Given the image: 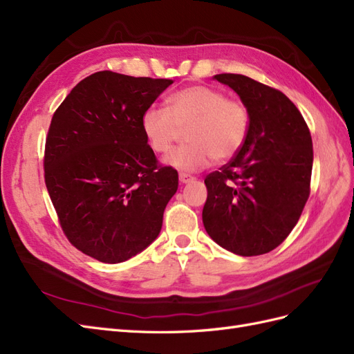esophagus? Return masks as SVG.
Returning <instances> with one entry per match:
<instances>
[{
    "label": "esophagus",
    "mask_w": 354,
    "mask_h": 354,
    "mask_svg": "<svg viewBox=\"0 0 354 354\" xmlns=\"http://www.w3.org/2000/svg\"><path fill=\"white\" fill-rule=\"evenodd\" d=\"M178 178H180V183H183V185L190 183V181H194V180H195V177H194V176L186 174V173H180V174H178Z\"/></svg>",
    "instance_id": "obj_1"
}]
</instances>
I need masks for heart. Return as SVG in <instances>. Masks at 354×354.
<instances>
[{
  "label": "heart",
  "instance_id": "obj_1",
  "mask_svg": "<svg viewBox=\"0 0 354 354\" xmlns=\"http://www.w3.org/2000/svg\"><path fill=\"white\" fill-rule=\"evenodd\" d=\"M248 127L250 113L243 101L204 84L178 89L167 98V110L149 107L141 116L142 133L159 155L168 153L186 131V145L165 159L181 171L203 169L212 159H231L244 146Z\"/></svg>",
  "mask_w": 354,
  "mask_h": 354
}]
</instances>
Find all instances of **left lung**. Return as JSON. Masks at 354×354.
<instances>
[{"instance_id": "left-lung-1", "label": "left lung", "mask_w": 354, "mask_h": 354, "mask_svg": "<svg viewBox=\"0 0 354 354\" xmlns=\"http://www.w3.org/2000/svg\"><path fill=\"white\" fill-rule=\"evenodd\" d=\"M250 113L241 150L204 183L203 222L226 250L259 256L279 247L310 196L313 141L307 122L279 89L243 74H217Z\"/></svg>"}]
</instances>
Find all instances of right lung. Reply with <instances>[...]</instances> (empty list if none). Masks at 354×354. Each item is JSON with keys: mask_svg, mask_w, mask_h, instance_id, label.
<instances>
[{"mask_svg": "<svg viewBox=\"0 0 354 354\" xmlns=\"http://www.w3.org/2000/svg\"><path fill=\"white\" fill-rule=\"evenodd\" d=\"M173 80L98 71L66 95L46 137L44 181L68 241L119 263L156 240L178 187L141 129V116Z\"/></svg>", "mask_w": 354, "mask_h": 354, "instance_id": "1", "label": "right lung"}]
</instances>
